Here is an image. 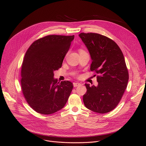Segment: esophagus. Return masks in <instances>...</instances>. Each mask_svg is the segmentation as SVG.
<instances>
[{
	"instance_id": "esophagus-1",
	"label": "esophagus",
	"mask_w": 146,
	"mask_h": 146,
	"mask_svg": "<svg viewBox=\"0 0 146 146\" xmlns=\"http://www.w3.org/2000/svg\"><path fill=\"white\" fill-rule=\"evenodd\" d=\"M79 85H80V83H78V82H74V83H73V86H74V87H77V86H79Z\"/></svg>"
}]
</instances>
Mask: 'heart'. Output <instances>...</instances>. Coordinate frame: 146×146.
Returning a JSON list of instances; mask_svg holds the SVG:
<instances>
[{
    "mask_svg": "<svg viewBox=\"0 0 146 146\" xmlns=\"http://www.w3.org/2000/svg\"><path fill=\"white\" fill-rule=\"evenodd\" d=\"M82 51H83L82 50H80V52H82Z\"/></svg>",
    "mask_w": 146,
    "mask_h": 146,
    "instance_id": "heart-1",
    "label": "heart"
}]
</instances>
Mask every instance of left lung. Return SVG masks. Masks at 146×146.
Listing matches in <instances>:
<instances>
[{
	"mask_svg": "<svg viewBox=\"0 0 146 146\" xmlns=\"http://www.w3.org/2000/svg\"><path fill=\"white\" fill-rule=\"evenodd\" d=\"M79 36L89 52L90 70L99 75L98 86L85 83L84 104L97 113L109 112L118 105L127 86L129 76L124 55L118 45L105 36L96 33Z\"/></svg>",
	"mask_w": 146,
	"mask_h": 146,
	"instance_id": "left-lung-1",
	"label": "left lung"
}]
</instances>
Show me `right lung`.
<instances>
[{
  "instance_id": "right-lung-1",
  "label": "right lung",
  "mask_w": 146,
  "mask_h": 146,
  "mask_svg": "<svg viewBox=\"0 0 146 146\" xmlns=\"http://www.w3.org/2000/svg\"><path fill=\"white\" fill-rule=\"evenodd\" d=\"M74 35H51L34 41L25 53L21 87L27 102L36 112L49 115L62 109L73 88L70 81L54 78L62 66Z\"/></svg>"
}]
</instances>
